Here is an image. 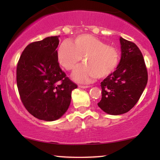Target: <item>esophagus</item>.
<instances>
[{"label": "esophagus", "instance_id": "1", "mask_svg": "<svg viewBox=\"0 0 160 160\" xmlns=\"http://www.w3.org/2000/svg\"><path fill=\"white\" fill-rule=\"evenodd\" d=\"M79 87L82 88V89H86V88H89V86H82V85H79Z\"/></svg>", "mask_w": 160, "mask_h": 160}]
</instances>
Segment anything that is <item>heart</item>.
I'll list each match as a JSON object with an SVG mask.
<instances>
[{"instance_id": "heart-1", "label": "heart", "mask_w": 160, "mask_h": 160, "mask_svg": "<svg viewBox=\"0 0 160 160\" xmlns=\"http://www.w3.org/2000/svg\"><path fill=\"white\" fill-rule=\"evenodd\" d=\"M57 58L60 65L67 71L74 69L83 58L85 65L75 70L73 78L77 82L87 83L98 76L104 78L111 75L120 64V53L118 49L102 40L83 34L71 42H62L57 51Z\"/></svg>"}]
</instances>
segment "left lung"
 <instances>
[{
	"label": "left lung",
	"instance_id": "1",
	"mask_svg": "<svg viewBox=\"0 0 160 160\" xmlns=\"http://www.w3.org/2000/svg\"><path fill=\"white\" fill-rule=\"evenodd\" d=\"M121 59L116 71L101 82L102 111L111 115L129 111L136 104L148 83V71L141 50L135 43L120 38Z\"/></svg>",
	"mask_w": 160,
	"mask_h": 160
}]
</instances>
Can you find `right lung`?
Wrapping results in <instances>:
<instances>
[{"label":"right lung","mask_w":160,"mask_h":160,"mask_svg":"<svg viewBox=\"0 0 160 160\" xmlns=\"http://www.w3.org/2000/svg\"><path fill=\"white\" fill-rule=\"evenodd\" d=\"M58 37H48L28 45L16 68L22 102L31 114L41 120L59 119L68 109L71 92L78 87L58 62Z\"/></svg>","instance_id":"1"}]
</instances>
